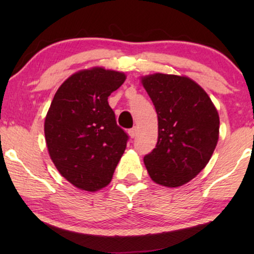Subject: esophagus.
Masks as SVG:
<instances>
[{
  "label": "esophagus",
  "instance_id": "34e87169",
  "mask_svg": "<svg viewBox=\"0 0 254 254\" xmlns=\"http://www.w3.org/2000/svg\"><path fill=\"white\" fill-rule=\"evenodd\" d=\"M128 134H129V136H130L131 138H134L135 136H136V135H137V129H136V127L130 128V129L128 130Z\"/></svg>",
  "mask_w": 254,
  "mask_h": 254
}]
</instances>
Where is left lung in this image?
<instances>
[{
  "instance_id": "8db88e82",
  "label": "left lung",
  "mask_w": 254,
  "mask_h": 254,
  "mask_svg": "<svg viewBox=\"0 0 254 254\" xmlns=\"http://www.w3.org/2000/svg\"><path fill=\"white\" fill-rule=\"evenodd\" d=\"M158 118L156 148L144 165L156 184L179 187L199 175L216 148L220 117L201 86L186 76L156 74L141 78Z\"/></svg>"
}]
</instances>
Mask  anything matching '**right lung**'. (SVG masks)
<instances>
[{"mask_svg":"<svg viewBox=\"0 0 254 254\" xmlns=\"http://www.w3.org/2000/svg\"><path fill=\"white\" fill-rule=\"evenodd\" d=\"M124 72L93 67L72 74L58 89L45 118V138L55 168L79 190L111 183L128 135L117 125L107 98Z\"/></svg>","mask_w":254,"mask_h":254,"instance_id":"right-lung-1","label":"right lung"}]
</instances>
